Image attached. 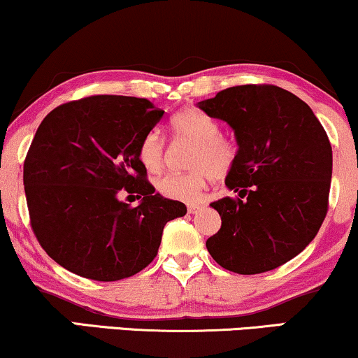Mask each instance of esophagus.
Instances as JSON below:
<instances>
[{
	"instance_id": "obj_1",
	"label": "esophagus",
	"mask_w": 358,
	"mask_h": 358,
	"mask_svg": "<svg viewBox=\"0 0 358 358\" xmlns=\"http://www.w3.org/2000/svg\"><path fill=\"white\" fill-rule=\"evenodd\" d=\"M201 208H203L201 205H189V206H188V213H192V215H194V213L200 211Z\"/></svg>"
}]
</instances>
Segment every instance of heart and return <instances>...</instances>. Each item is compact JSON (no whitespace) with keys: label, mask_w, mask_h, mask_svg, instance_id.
<instances>
[{"label":"heart","mask_w":358,"mask_h":358,"mask_svg":"<svg viewBox=\"0 0 358 358\" xmlns=\"http://www.w3.org/2000/svg\"><path fill=\"white\" fill-rule=\"evenodd\" d=\"M173 140L192 143L187 173H170L157 182L162 196L183 203L201 200L210 178L223 180L236 164L238 145L228 135L220 134V124L198 108H185L170 120ZM166 147L157 132L147 134L138 145V160L150 173L164 169Z\"/></svg>","instance_id":"heart-1"}]
</instances>
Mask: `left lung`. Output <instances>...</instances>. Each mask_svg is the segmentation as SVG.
<instances>
[{"label": "left lung", "instance_id": "1", "mask_svg": "<svg viewBox=\"0 0 358 358\" xmlns=\"http://www.w3.org/2000/svg\"><path fill=\"white\" fill-rule=\"evenodd\" d=\"M224 120L239 145L226 187L213 201L221 228L206 248L221 268L261 274L296 257L319 233L329 210L332 147L304 101L271 84L228 87L198 102Z\"/></svg>", "mask_w": 358, "mask_h": 358}]
</instances>
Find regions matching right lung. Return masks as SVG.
Returning a JSON list of instances; mask_svg holds the SVG:
<instances>
[{"label":"right lung","mask_w":358,"mask_h":358,"mask_svg":"<svg viewBox=\"0 0 358 358\" xmlns=\"http://www.w3.org/2000/svg\"><path fill=\"white\" fill-rule=\"evenodd\" d=\"M164 114L147 99L90 96L41 122L22 182L34 236L59 266L103 282L130 278L155 259L165 224L187 215L182 201L155 193L138 160Z\"/></svg>","instance_id":"1"}]
</instances>
